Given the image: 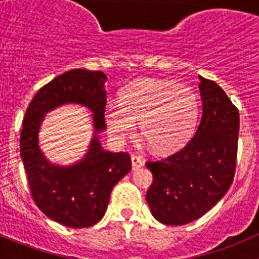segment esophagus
Wrapping results in <instances>:
<instances>
[{
	"label": "esophagus",
	"mask_w": 259,
	"mask_h": 259,
	"mask_svg": "<svg viewBox=\"0 0 259 259\" xmlns=\"http://www.w3.org/2000/svg\"><path fill=\"white\" fill-rule=\"evenodd\" d=\"M143 159L140 158V156L135 155V154H133L132 155V165H133V170H137V169H139L140 166H143Z\"/></svg>",
	"instance_id": "1"
}]
</instances>
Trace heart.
Listing matches in <instances>:
<instances>
[{"mask_svg":"<svg viewBox=\"0 0 259 259\" xmlns=\"http://www.w3.org/2000/svg\"><path fill=\"white\" fill-rule=\"evenodd\" d=\"M119 105L104 110L106 129L121 143L139 121L143 139L158 151L179 148L193 134L198 120V100L188 86L171 81L142 79L120 93Z\"/></svg>","mask_w":259,"mask_h":259,"instance_id":"b5f03b06","label":"heart"}]
</instances>
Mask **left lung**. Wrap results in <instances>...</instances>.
<instances>
[{
  "label": "left lung",
  "instance_id": "obj_1",
  "mask_svg": "<svg viewBox=\"0 0 259 259\" xmlns=\"http://www.w3.org/2000/svg\"><path fill=\"white\" fill-rule=\"evenodd\" d=\"M199 80L202 116L192 140L161 160L145 163L153 174L146 202L154 218L166 226L204 215L233 183L239 113L218 83Z\"/></svg>",
  "mask_w": 259,
  "mask_h": 259
}]
</instances>
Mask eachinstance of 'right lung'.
<instances>
[{
	"label": "right lung",
	"mask_w": 259,
	"mask_h": 259,
	"mask_svg": "<svg viewBox=\"0 0 259 259\" xmlns=\"http://www.w3.org/2000/svg\"><path fill=\"white\" fill-rule=\"evenodd\" d=\"M106 75L74 69L41 88L26 110L20 153L31 195L38 209L70 228H88L101 221L110 193L132 169L127 153H111L101 146L106 129ZM67 103H79L93 114L94 133L87 154L71 166L51 163L40 151L38 133L46 114Z\"/></svg>",
	"instance_id": "obj_1"
}]
</instances>
